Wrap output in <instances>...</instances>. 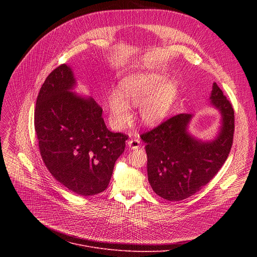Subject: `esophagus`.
<instances>
[{
    "label": "esophagus",
    "instance_id": "34e87169",
    "mask_svg": "<svg viewBox=\"0 0 257 257\" xmlns=\"http://www.w3.org/2000/svg\"><path fill=\"white\" fill-rule=\"evenodd\" d=\"M128 146L132 150H137L140 146V141L138 139H131L128 141Z\"/></svg>",
    "mask_w": 257,
    "mask_h": 257
}]
</instances>
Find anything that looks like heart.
I'll list each match as a JSON object with an SVG mask.
<instances>
[{"instance_id": "heart-1", "label": "heart", "mask_w": 257, "mask_h": 257, "mask_svg": "<svg viewBox=\"0 0 257 257\" xmlns=\"http://www.w3.org/2000/svg\"><path fill=\"white\" fill-rule=\"evenodd\" d=\"M177 93L171 81L158 74L139 73L122 80L119 91L107 95L109 120L117 128L126 126L132 116L130 105H139V115L145 124L156 125L169 113Z\"/></svg>"}]
</instances>
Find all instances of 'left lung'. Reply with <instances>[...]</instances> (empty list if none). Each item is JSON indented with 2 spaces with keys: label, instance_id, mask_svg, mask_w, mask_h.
I'll use <instances>...</instances> for the list:
<instances>
[{
  "label": "left lung",
  "instance_id": "8db88e82",
  "mask_svg": "<svg viewBox=\"0 0 257 257\" xmlns=\"http://www.w3.org/2000/svg\"><path fill=\"white\" fill-rule=\"evenodd\" d=\"M210 99L222 114V128L214 140L202 142L187 133L190 114L173 116L140 136L146 143L150 184L164 199L179 201L195 194L229 157L235 130L234 108L216 83Z\"/></svg>",
  "mask_w": 257,
  "mask_h": 257
}]
</instances>
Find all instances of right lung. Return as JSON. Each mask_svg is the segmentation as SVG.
Wrapping results in <instances>:
<instances>
[{"mask_svg": "<svg viewBox=\"0 0 257 257\" xmlns=\"http://www.w3.org/2000/svg\"><path fill=\"white\" fill-rule=\"evenodd\" d=\"M71 69L62 64L46 78L36 99L34 128L42 159L66 188L80 196L106 189L128 135L109 131L93 98L70 91Z\"/></svg>", "mask_w": 257, "mask_h": 257, "instance_id": "right-lung-1", "label": "right lung"}]
</instances>
